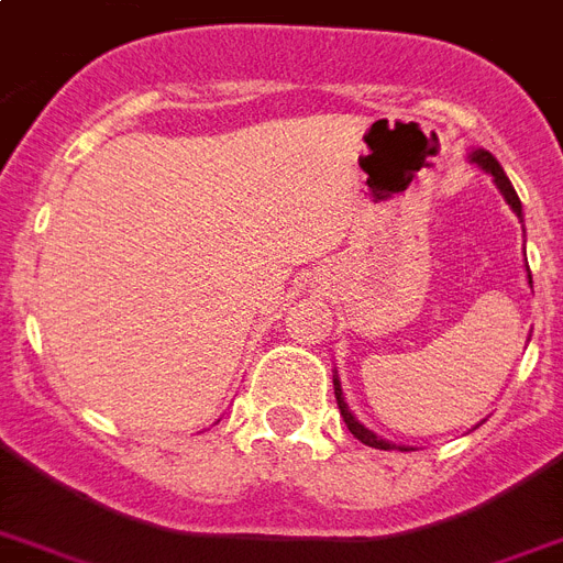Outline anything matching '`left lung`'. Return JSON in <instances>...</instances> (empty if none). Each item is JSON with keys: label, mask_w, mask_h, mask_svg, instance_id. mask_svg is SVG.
Returning <instances> with one entry per match:
<instances>
[{"label": "left lung", "mask_w": 563, "mask_h": 563, "mask_svg": "<svg viewBox=\"0 0 563 563\" xmlns=\"http://www.w3.org/2000/svg\"><path fill=\"white\" fill-rule=\"evenodd\" d=\"M471 161L476 163V166H482V169L488 172V175H494L499 192L506 195V201L511 203V210H515L517 216H523L520 198H517L515 187H511V180L506 178V172H503V166H499V163H497V157H494V154H490V152H485V148H479V152L471 154ZM529 283H532V274H529ZM333 385H335V400H339L342 418H344V423H347V429H351V432H353V438H360L362 444L376 446V450H391V444H388V441H383V438H376L374 432H371V429H365L360 423V420L353 418V411L347 409V402H344V397H342V385H339V379H333Z\"/></svg>", "instance_id": "obj_1"}]
</instances>
